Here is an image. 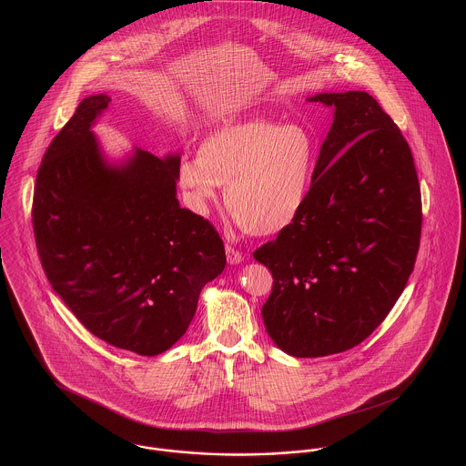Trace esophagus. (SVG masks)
Returning a JSON list of instances; mask_svg holds the SVG:
<instances>
[{"instance_id": "34e87169", "label": "esophagus", "mask_w": 466, "mask_h": 466, "mask_svg": "<svg viewBox=\"0 0 466 466\" xmlns=\"http://www.w3.org/2000/svg\"><path fill=\"white\" fill-rule=\"evenodd\" d=\"M225 253H227V260H228L230 266H238V264H241L244 260L243 253L238 248L230 246V244L225 246Z\"/></svg>"}]
</instances>
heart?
Returning a JSON list of instances; mask_svg holds the SVG:
<instances>
[{"instance_id":"1","label":"heart","mask_w":466,"mask_h":466,"mask_svg":"<svg viewBox=\"0 0 466 466\" xmlns=\"http://www.w3.org/2000/svg\"><path fill=\"white\" fill-rule=\"evenodd\" d=\"M309 129L270 118H248L209 131L198 158H181L177 187L187 208L208 217L225 187L223 202L253 236H274L300 217L318 164Z\"/></svg>"}]
</instances>
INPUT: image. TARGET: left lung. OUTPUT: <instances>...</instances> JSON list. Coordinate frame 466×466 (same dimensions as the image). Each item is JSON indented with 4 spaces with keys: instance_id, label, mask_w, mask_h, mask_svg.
I'll return each mask as SVG.
<instances>
[{
    "instance_id": "left-lung-1",
    "label": "left lung",
    "mask_w": 466,
    "mask_h": 466,
    "mask_svg": "<svg viewBox=\"0 0 466 466\" xmlns=\"http://www.w3.org/2000/svg\"><path fill=\"white\" fill-rule=\"evenodd\" d=\"M308 101L333 108L300 217L253 257L272 272L262 318L295 358L348 351L384 321L416 264L421 190L391 116L363 90Z\"/></svg>"
}]
</instances>
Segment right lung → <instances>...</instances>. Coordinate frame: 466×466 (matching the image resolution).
<instances>
[{"mask_svg": "<svg viewBox=\"0 0 466 466\" xmlns=\"http://www.w3.org/2000/svg\"><path fill=\"white\" fill-rule=\"evenodd\" d=\"M111 97H86L36 175L33 230L45 274L67 309L118 350L156 356L185 335L200 289L225 268L218 232L179 208V154L134 147L110 162L92 133Z\"/></svg>", "mask_w": 466, "mask_h": 466, "instance_id": "obj_1", "label": "right lung"}]
</instances>
